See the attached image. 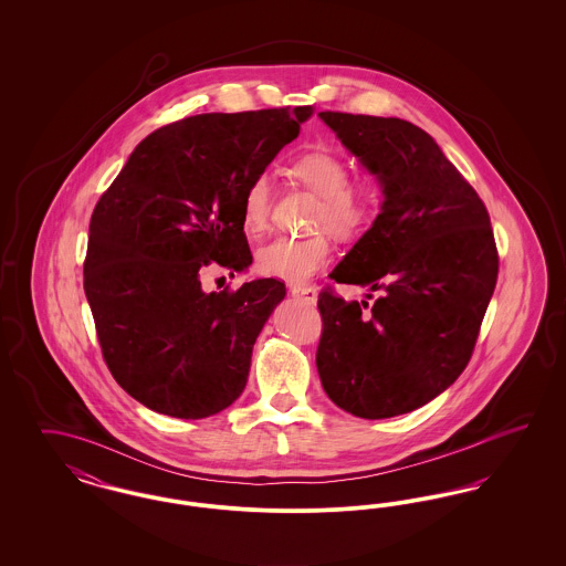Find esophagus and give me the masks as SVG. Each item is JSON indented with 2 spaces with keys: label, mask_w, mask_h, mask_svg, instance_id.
<instances>
[{
  "label": "esophagus",
  "mask_w": 566,
  "mask_h": 566,
  "mask_svg": "<svg viewBox=\"0 0 566 566\" xmlns=\"http://www.w3.org/2000/svg\"><path fill=\"white\" fill-rule=\"evenodd\" d=\"M291 293L307 303H316V298H318V291L314 286H291Z\"/></svg>",
  "instance_id": "1"
}]
</instances>
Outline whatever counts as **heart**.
Listing matches in <instances>:
<instances>
[{
	"label": "heart",
	"mask_w": 566,
	"mask_h": 566,
	"mask_svg": "<svg viewBox=\"0 0 566 566\" xmlns=\"http://www.w3.org/2000/svg\"><path fill=\"white\" fill-rule=\"evenodd\" d=\"M291 174L305 189L321 197L314 227L326 229L342 240L363 235L381 208V187L376 178L350 180L348 161L328 148H314L291 163ZM273 187L270 176H254L242 197V224L245 233L256 235L268 229ZM331 259V242L324 233L307 238L280 235L256 252V270L268 277L291 284L310 280Z\"/></svg>",
	"instance_id": "b5f03b06"
}]
</instances>
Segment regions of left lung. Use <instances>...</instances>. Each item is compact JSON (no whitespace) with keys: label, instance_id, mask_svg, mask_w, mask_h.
I'll list each match as a JSON object with an SVG mask.
<instances>
[{"label":"left lung","instance_id":"1","mask_svg":"<svg viewBox=\"0 0 566 566\" xmlns=\"http://www.w3.org/2000/svg\"><path fill=\"white\" fill-rule=\"evenodd\" d=\"M376 174L384 206L331 277L379 296L318 295L316 367L344 411L381 420L413 411L464 371L499 275L484 201L431 135L401 118L321 112ZM369 298L374 295L369 293Z\"/></svg>","mask_w":566,"mask_h":566}]
</instances>
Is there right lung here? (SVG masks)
I'll return each instance as SVG.
<instances>
[{
    "label": "right lung",
    "instance_id": "1",
    "mask_svg": "<svg viewBox=\"0 0 566 566\" xmlns=\"http://www.w3.org/2000/svg\"><path fill=\"white\" fill-rule=\"evenodd\" d=\"M314 106L197 114L135 146L99 197L84 259V293L109 374L135 401L199 420L245 388L252 346L284 282L203 293L212 263L242 271L248 182L295 139Z\"/></svg>",
    "mask_w": 566,
    "mask_h": 566
}]
</instances>
